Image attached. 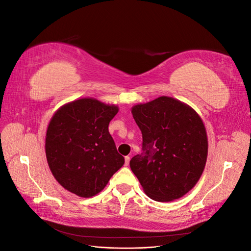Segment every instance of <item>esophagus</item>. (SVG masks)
Returning a JSON list of instances; mask_svg holds the SVG:
<instances>
[{"mask_svg": "<svg viewBox=\"0 0 251 251\" xmlns=\"http://www.w3.org/2000/svg\"><path fill=\"white\" fill-rule=\"evenodd\" d=\"M128 163H130V157H128V156H126V157H125V165H126V166H127V165H128Z\"/></svg>", "mask_w": 251, "mask_h": 251, "instance_id": "esophagus-1", "label": "esophagus"}]
</instances>
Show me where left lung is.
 Listing matches in <instances>:
<instances>
[{
  "label": "left lung",
  "instance_id": "left-lung-1",
  "mask_svg": "<svg viewBox=\"0 0 251 251\" xmlns=\"http://www.w3.org/2000/svg\"><path fill=\"white\" fill-rule=\"evenodd\" d=\"M142 134V151L130 166L151 199L169 202L196 185L207 157L205 126L191 107L161 96L132 109Z\"/></svg>",
  "mask_w": 251,
  "mask_h": 251
}]
</instances>
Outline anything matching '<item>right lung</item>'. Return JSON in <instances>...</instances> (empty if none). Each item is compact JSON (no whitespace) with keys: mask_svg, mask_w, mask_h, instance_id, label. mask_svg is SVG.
I'll return each instance as SVG.
<instances>
[{"mask_svg":"<svg viewBox=\"0 0 251 251\" xmlns=\"http://www.w3.org/2000/svg\"><path fill=\"white\" fill-rule=\"evenodd\" d=\"M118 112L93 98H81L60 108L50 120L46 156L58 183L83 198L95 196L125 163L109 133Z\"/></svg>","mask_w":251,"mask_h":251,"instance_id":"right-lung-1","label":"right lung"}]
</instances>
